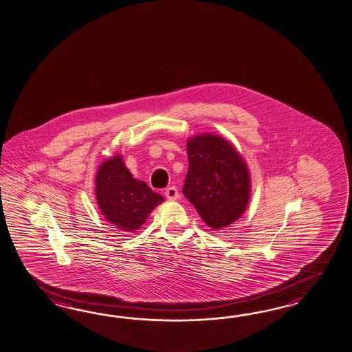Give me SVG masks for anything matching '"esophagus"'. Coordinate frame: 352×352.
<instances>
[{
	"label": "esophagus",
	"instance_id": "1",
	"mask_svg": "<svg viewBox=\"0 0 352 352\" xmlns=\"http://www.w3.org/2000/svg\"><path fill=\"white\" fill-rule=\"evenodd\" d=\"M165 196L170 201H175L177 198L179 197V193H178V189L175 187H169V188L165 189Z\"/></svg>",
	"mask_w": 352,
	"mask_h": 352
}]
</instances>
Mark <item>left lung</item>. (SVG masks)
<instances>
[{"instance_id":"left-lung-1","label":"left lung","mask_w":352,"mask_h":352,"mask_svg":"<svg viewBox=\"0 0 352 352\" xmlns=\"http://www.w3.org/2000/svg\"><path fill=\"white\" fill-rule=\"evenodd\" d=\"M183 195L212 229L235 223L248 206L250 175L235 147L217 135L189 138Z\"/></svg>"}]
</instances>
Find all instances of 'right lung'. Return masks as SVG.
<instances>
[{
  "mask_svg": "<svg viewBox=\"0 0 352 352\" xmlns=\"http://www.w3.org/2000/svg\"><path fill=\"white\" fill-rule=\"evenodd\" d=\"M95 196L104 217L123 232L140 229L150 212L164 201L163 196L145 182L132 177L120 155H114L99 166Z\"/></svg>",
  "mask_w": 352,
  "mask_h": 352,
  "instance_id": "add662e5",
  "label": "right lung"
}]
</instances>
